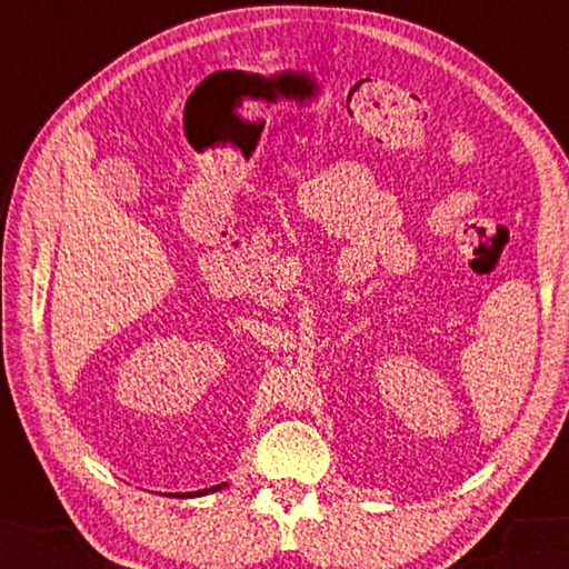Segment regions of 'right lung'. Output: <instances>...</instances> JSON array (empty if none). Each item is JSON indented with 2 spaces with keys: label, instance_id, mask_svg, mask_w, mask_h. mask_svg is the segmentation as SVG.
Wrapping results in <instances>:
<instances>
[{
  "label": "right lung",
  "instance_id": "right-lung-1",
  "mask_svg": "<svg viewBox=\"0 0 569 569\" xmlns=\"http://www.w3.org/2000/svg\"><path fill=\"white\" fill-rule=\"evenodd\" d=\"M221 486H211V488H204V491H197L194 496H204V493H211V491H219Z\"/></svg>",
  "mask_w": 569,
  "mask_h": 569
}]
</instances>
